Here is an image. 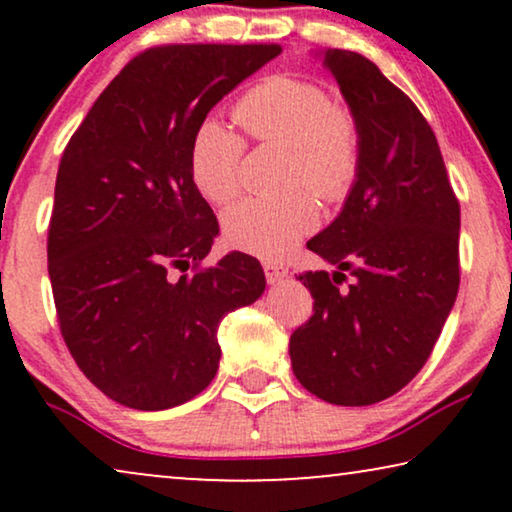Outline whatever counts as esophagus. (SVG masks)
I'll return each mask as SVG.
<instances>
[{"instance_id":"34e87169","label":"esophagus","mask_w":512,"mask_h":512,"mask_svg":"<svg viewBox=\"0 0 512 512\" xmlns=\"http://www.w3.org/2000/svg\"><path fill=\"white\" fill-rule=\"evenodd\" d=\"M263 270H265V279H268V284L282 282V279L289 275V268H284L282 263H272V261L265 263Z\"/></svg>"}]
</instances>
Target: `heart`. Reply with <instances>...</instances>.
<instances>
[{
	"instance_id": "heart-1",
	"label": "heart",
	"mask_w": 512,
	"mask_h": 512,
	"mask_svg": "<svg viewBox=\"0 0 512 512\" xmlns=\"http://www.w3.org/2000/svg\"><path fill=\"white\" fill-rule=\"evenodd\" d=\"M235 121L263 144L291 149L286 186H305L324 202H338L354 186L361 163V132L352 111L331 102L317 81L270 76L237 102ZM247 142L216 118H207L193 137L191 172L195 186L212 202L233 200L242 186ZM319 223L305 191L284 198H249L223 219L233 247L277 261L291 254Z\"/></svg>"
}]
</instances>
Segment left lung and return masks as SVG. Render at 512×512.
I'll return each instance as SVG.
<instances>
[{
    "label": "left lung",
    "mask_w": 512,
    "mask_h": 512,
    "mask_svg": "<svg viewBox=\"0 0 512 512\" xmlns=\"http://www.w3.org/2000/svg\"><path fill=\"white\" fill-rule=\"evenodd\" d=\"M321 58L359 123L361 163L342 212L307 242L333 272L298 277L314 314L293 331L289 354L321 401L373 405L422 370L450 317L459 200L415 102L359 53L328 48Z\"/></svg>",
    "instance_id": "8db88e82"
}]
</instances>
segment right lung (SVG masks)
Instances as JSON below:
<instances>
[{"mask_svg": "<svg viewBox=\"0 0 512 512\" xmlns=\"http://www.w3.org/2000/svg\"><path fill=\"white\" fill-rule=\"evenodd\" d=\"M279 53L149 48L102 90L62 153L48 226L60 331L81 373L125 408L167 410L207 389L221 319L265 291L261 263L242 251L200 268L219 221L193 181L191 146L223 95Z\"/></svg>", "mask_w": 512, "mask_h": 512, "instance_id": "obj_1", "label": "right lung"}]
</instances>
